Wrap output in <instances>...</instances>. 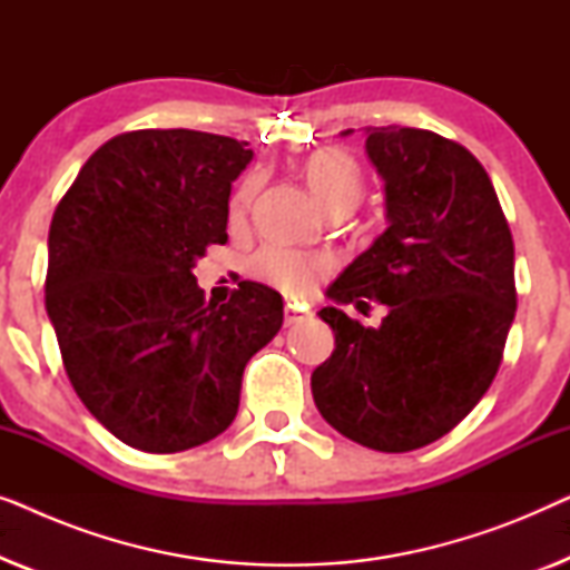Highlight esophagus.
<instances>
[{
    "mask_svg": "<svg viewBox=\"0 0 570 570\" xmlns=\"http://www.w3.org/2000/svg\"><path fill=\"white\" fill-rule=\"evenodd\" d=\"M306 318H311L308 311H303V308H295V306H291V303H287V306H285V326L301 324V322H306Z\"/></svg>",
    "mask_w": 570,
    "mask_h": 570,
    "instance_id": "obj_1",
    "label": "esophagus"
}]
</instances>
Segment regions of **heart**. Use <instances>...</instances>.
<instances>
[{"label": "heart", "instance_id": "heart-1", "mask_svg": "<svg viewBox=\"0 0 570 570\" xmlns=\"http://www.w3.org/2000/svg\"><path fill=\"white\" fill-rule=\"evenodd\" d=\"M303 176H306V184L324 209L337 205L355 207V202L363 194L361 166L337 147H326V150L308 155V160L303 163ZM256 189H259V174H248L244 184L238 186L236 197H233V215H240L252 205ZM254 269L256 275L267 279L269 285H275L285 295H303L314 287L318 275L330 269V262L322 259V256L301 254L295 248L267 246L264 252L256 254Z\"/></svg>", "mask_w": 570, "mask_h": 570}]
</instances>
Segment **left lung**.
<instances>
[{
	"label": "left lung",
	"instance_id": "8db88e82",
	"mask_svg": "<svg viewBox=\"0 0 570 570\" xmlns=\"http://www.w3.org/2000/svg\"><path fill=\"white\" fill-rule=\"evenodd\" d=\"M353 129L342 131V137ZM386 230L326 287L334 350L311 392L334 431L402 454L439 441L493 384L517 314L513 238L493 184L466 147L412 127H368ZM376 294L373 331L338 306Z\"/></svg>",
	"mask_w": 570,
	"mask_h": 570
}]
</instances>
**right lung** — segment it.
<instances>
[{
    "mask_svg": "<svg viewBox=\"0 0 570 570\" xmlns=\"http://www.w3.org/2000/svg\"><path fill=\"white\" fill-rule=\"evenodd\" d=\"M248 142L194 129L108 139L53 213L46 311L77 396L131 449L213 441L240 376L283 326V295L248 283L205 301L194 267L228 240L230 186Z\"/></svg>",
    "mask_w": 570,
    "mask_h": 570,
    "instance_id": "add662e5",
    "label": "right lung"
}]
</instances>
